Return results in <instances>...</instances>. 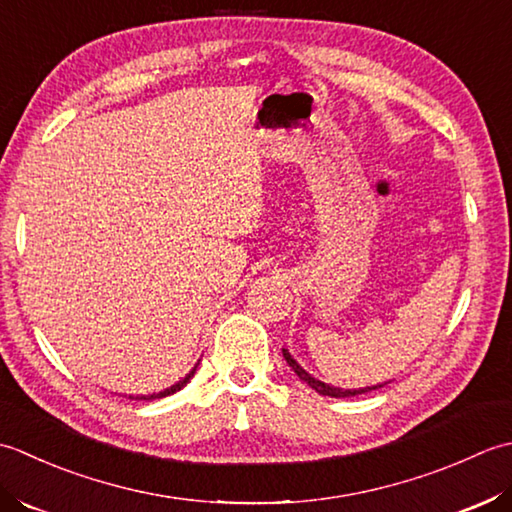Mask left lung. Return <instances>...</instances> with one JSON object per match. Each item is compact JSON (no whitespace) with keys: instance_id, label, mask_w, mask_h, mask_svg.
<instances>
[{"instance_id":"8db88e82","label":"left lung","mask_w":512,"mask_h":512,"mask_svg":"<svg viewBox=\"0 0 512 512\" xmlns=\"http://www.w3.org/2000/svg\"><path fill=\"white\" fill-rule=\"evenodd\" d=\"M283 358L287 360V364L291 367V371H294L298 378L307 384V387H311L314 389L316 393H320V395H329V398H351V395H360V393H367V391H373V389H380V387H384V384H389V382H382V384H373V387H362V389H340V387H331V384H325V382H320V380H316L314 375L311 373H307L305 369L300 367V364L294 360V356H291V353L287 351V349H283Z\"/></svg>"}]
</instances>
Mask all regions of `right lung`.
I'll return each instance as SVG.
<instances>
[{
    "label": "right lung",
    "mask_w": 512,
    "mask_h": 512,
    "mask_svg": "<svg viewBox=\"0 0 512 512\" xmlns=\"http://www.w3.org/2000/svg\"><path fill=\"white\" fill-rule=\"evenodd\" d=\"M201 362V360H198ZM198 362L194 364V369L185 375V378H181L179 382L176 384H172L170 389H165V391H159V393H150V395H130V400H159V398H165V395H172V393H176V391H181L187 382H190L192 378H194V373H196V367H198Z\"/></svg>",
    "instance_id": "add662e5"
}]
</instances>
